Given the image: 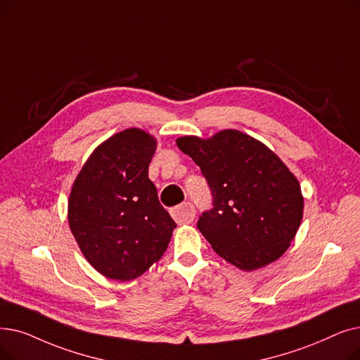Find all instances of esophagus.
<instances>
[{"label": "esophagus", "instance_id": "esophagus-1", "mask_svg": "<svg viewBox=\"0 0 360 360\" xmlns=\"http://www.w3.org/2000/svg\"><path fill=\"white\" fill-rule=\"evenodd\" d=\"M172 217H174L176 224L179 225L191 224L195 217V209L190 201L182 202V205L176 206L174 210H172Z\"/></svg>", "mask_w": 360, "mask_h": 360}]
</instances>
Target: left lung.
<instances>
[{
	"label": "left lung",
	"mask_w": 360,
	"mask_h": 360,
	"mask_svg": "<svg viewBox=\"0 0 360 360\" xmlns=\"http://www.w3.org/2000/svg\"><path fill=\"white\" fill-rule=\"evenodd\" d=\"M176 146L200 166L213 197L197 228L214 252L243 271L283 256L303 217L300 184L253 136L225 129L209 139L181 136Z\"/></svg>",
	"instance_id": "obj_1"
}]
</instances>
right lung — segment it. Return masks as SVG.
Wrapping results in <instances>:
<instances>
[{
	"label": "right lung",
	"mask_w": 360,
	"mask_h": 360,
	"mask_svg": "<svg viewBox=\"0 0 360 360\" xmlns=\"http://www.w3.org/2000/svg\"><path fill=\"white\" fill-rule=\"evenodd\" d=\"M155 147L146 131L124 129L92 151L73 182L70 231L91 266L110 279L141 276L176 228L148 179Z\"/></svg>",
	"instance_id": "add662e5"
}]
</instances>
